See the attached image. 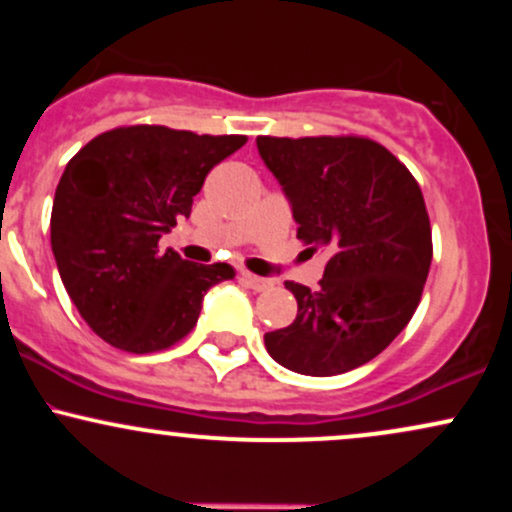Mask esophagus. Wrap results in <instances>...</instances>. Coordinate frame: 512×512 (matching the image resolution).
Masks as SVG:
<instances>
[{"label": "esophagus", "mask_w": 512, "mask_h": 512, "mask_svg": "<svg viewBox=\"0 0 512 512\" xmlns=\"http://www.w3.org/2000/svg\"><path fill=\"white\" fill-rule=\"evenodd\" d=\"M243 281L250 286V289H255V291H267V289H272V286H274L272 279H264V276H257V274H250V272H243Z\"/></svg>", "instance_id": "1"}]
</instances>
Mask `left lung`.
<instances>
[{
  "instance_id": "8db88e82",
  "label": "left lung",
  "mask_w": 512,
  "mask_h": 512,
  "mask_svg": "<svg viewBox=\"0 0 512 512\" xmlns=\"http://www.w3.org/2000/svg\"><path fill=\"white\" fill-rule=\"evenodd\" d=\"M257 149L291 199L298 240L332 252L315 291L286 281L298 315L264 346L315 378L363 366L409 325L424 293L433 240L419 182L356 134L257 137Z\"/></svg>"
}]
</instances>
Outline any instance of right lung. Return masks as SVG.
<instances>
[{"instance_id":"right-lung-1","label":"right lung","mask_w":512,"mask_h":512,"mask_svg":"<svg viewBox=\"0 0 512 512\" xmlns=\"http://www.w3.org/2000/svg\"><path fill=\"white\" fill-rule=\"evenodd\" d=\"M245 142L129 125L98 134L67 163L50 243L64 289L103 342L129 354L170 349L195 330L204 293L236 276L231 264L187 262L158 240L190 216L209 170Z\"/></svg>"}]
</instances>
